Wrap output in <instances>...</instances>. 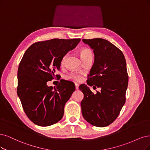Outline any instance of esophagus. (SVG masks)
<instances>
[{"instance_id": "esophagus-1", "label": "esophagus", "mask_w": 150, "mask_h": 150, "mask_svg": "<svg viewBox=\"0 0 150 150\" xmlns=\"http://www.w3.org/2000/svg\"><path fill=\"white\" fill-rule=\"evenodd\" d=\"M79 85L78 83H75V88H76V90H78L79 89Z\"/></svg>"}]
</instances>
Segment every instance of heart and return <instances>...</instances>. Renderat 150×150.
Segmentation results:
<instances>
[{
  "mask_svg": "<svg viewBox=\"0 0 150 150\" xmlns=\"http://www.w3.org/2000/svg\"><path fill=\"white\" fill-rule=\"evenodd\" d=\"M79 53L83 61H85L87 59H89L91 57L93 58V52L91 51V50L89 48H87V47L81 48L79 49ZM67 57V55H65L62 59V64L64 63ZM69 78L74 79L76 81H81L82 79L81 76L78 74H71L69 75Z\"/></svg>",
  "mask_w": 150,
  "mask_h": 150,
  "instance_id": "b5f03b06",
  "label": "heart"
}]
</instances>
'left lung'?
<instances>
[{
    "mask_svg": "<svg viewBox=\"0 0 150 150\" xmlns=\"http://www.w3.org/2000/svg\"><path fill=\"white\" fill-rule=\"evenodd\" d=\"M95 54V62L88 75L87 84L101 91L94 94L89 87L81 85L84 98L81 102L84 119L91 125L103 127L117 117L125 103L129 76L124 55L113 44L102 38L83 39Z\"/></svg>",
    "mask_w": 150,
    "mask_h": 150,
    "instance_id": "1",
    "label": "left lung"
}]
</instances>
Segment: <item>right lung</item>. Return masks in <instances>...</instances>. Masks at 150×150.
Instances as JSON below:
<instances>
[{
  "instance_id": "1",
  "label": "right lung",
  "mask_w": 150,
  "mask_h": 150,
  "mask_svg": "<svg viewBox=\"0 0 150 150\" xmlns=\"http://www.w3.org/2000/svg\"><path fill=\"white\" fill-rule=\"evenodd\" d=\"M80 39H52L33 44L25 52L18 69L17 95L24 111L36 125L47 127L62 118L65 103L75 90L73 82L60 80L55 87L47 82L58 75L65 55Z\"/></svg>"
}]
</instances>
